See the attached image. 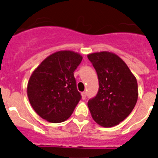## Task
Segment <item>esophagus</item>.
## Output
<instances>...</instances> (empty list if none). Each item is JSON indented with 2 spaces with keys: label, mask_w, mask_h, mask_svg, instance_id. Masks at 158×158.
I'll use <instances>...</instances> for the list:
<instances>
[{
  "label": "esophagus",
  "mask_w": 158,
  "mask_h": 158,
  "mask_svg": "<svg viewBox=\"0 0 158 158\" xmlns=\"http://www.w3.org/2000/svg\"><path fill=\"white\" fill-rule=\"evenodd\" d=\"M81 95H82V98H83V99H85L86 97H87V92H83L81 94Z\"/></svg>",
  "instance_id": "esophagus-1"
}]
</instances>
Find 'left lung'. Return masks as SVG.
Here are the masks:
<instances>
[{
	"label": "left lung",
	"mask_w": 158,
	"mask_h": 158,
	"mask_svg": "<svg viewBox=\"0 0 158 158\" xmlns=\"http://www.w3.org/2000/svg\"><path fill=\"white\" fill-rule=\"evenodd\" d=\"M98 77L97 95L88 101L92 118L102 127H113L127 118L138 101L137 79L118 55L100 52L87 55Z\"/></svg>",
	"instance_id": "1"
}]
</instances>
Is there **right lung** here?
Instances as JSON below:
<instances>
[{
  "label": "right lung",
  "mask_w": 158,
  "mask_h": 158,
  "mask_svg": "<svg viewBox=\"0 0 158 158\" xmlns=\"http://www.w3.org/2000/svg\"><path fill=\"white\" fill-rule=\"evenodd\" d=\"M83 56L73 51H58L41 62L31 75L27 94L31 107L49 123L64 122L81 98L74 71Z\"/></svg>",
  "instance_id": "add662e5"
}]
</instances>
